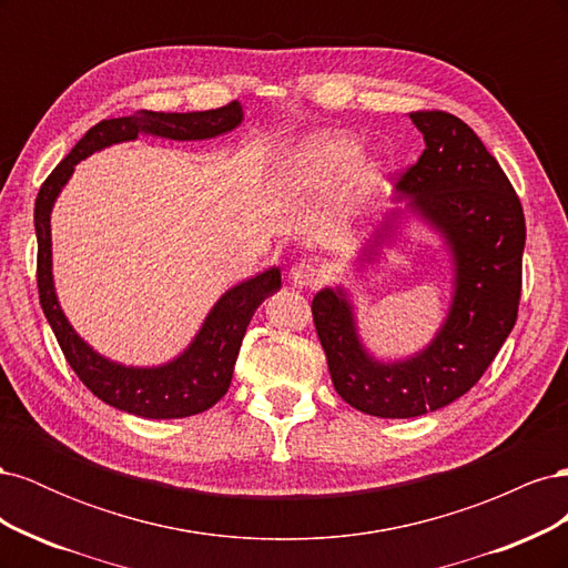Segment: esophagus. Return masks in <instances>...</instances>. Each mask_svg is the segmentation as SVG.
<instances>
[{
  "label": "esophagus",
  "mask_w": 568,
  "mask_h": 568,
  "mask_svg": "<svg viewBox=\"0 0 568 568\" xmlns=\"http://www.w3.org/2000/svg\"><path fill=\"white\" fill-rule=\"evenodd\" d=\"M288 280L294 282L296 286H317L320 280H322V274H320L315 263L301 261V263H296L294 267L288 270Z\"/></svg>",
  "instance_id": "esophagus-1"
}]
</instances>
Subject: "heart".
I'll use <instances>...</instances> for the list:
<instances>
[{
    "label": "heart",
    "instance_id": "obj_1",
    "mask_svg": "<svg viewBox=\"0 0 568 568\" xmlns=\"http://www.w3.org/2000/svg\"><path fill=\"white\" fill-rule=\"evenodd\" d=\"M357 159L359 151L346 136H317L288 168L286 184L296 196L329 194L355 168ZM372 180L374 173L367 170L363 182L369 184Z\"/></svg>",
    "mask_w": 568,
    "mask_h": 568
}]
</instances>
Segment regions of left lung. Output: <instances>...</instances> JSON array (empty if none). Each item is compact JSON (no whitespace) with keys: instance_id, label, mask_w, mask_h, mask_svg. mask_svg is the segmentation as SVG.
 Listing matches in <instances>:
<instances>
[{"instance_id":"8db88e82","label":"left lung","mask_w":568,"mask_h":568,"mask_svg":"<svg viewBox=\"0 0 568 568\" xmlns=\"http://www.w3.org/2000/svg\"><path fill=\"white\" fill-rule=\"evenodd\" d=\"M426 149L398 180L412 209L453 248L455 298L432 346L382 365L357 338L341 291L313 298V322L336 393L372 417L409 419L467 393L517 324L526 220L521 201L478 134L453 113L412 111Z\"/></svg>"}]
</instances>
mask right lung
I'll return each mask as SVG.
<instances>
[{
  "mask_svg": "<svg viewBox=\"0 0 568 568\" xmlns=\"http://www.w3.org/2000/svg\"><path fill=\"white\" fill-rule=\"evenodd\" d=\"M242 106L230 101L227 106L196 113H159L140 111L136 115L101 120L84 132L73 151L51 170L42 182L36 201L38 232V294L40 305L51 324L59 346L73 367L78 379L88 386L99 400L146 419H180L192 417L213 407L232 384V372L246 326L270 294L282 286L277 267L255 274L222 296L205 317L194 343L170 365L153 369H134L109 363L84 343L63 317L54 282H51V234L49 213L61 186L73 175L78 161L109 144L136 140V134H159L168 140H209V136L234 130L242 123Z\"/></svg>",
  "mask_w": 568,
  "mask_h": 568,
  "instance_id": "1",
  "label": "right lung"
}]
</instances>
